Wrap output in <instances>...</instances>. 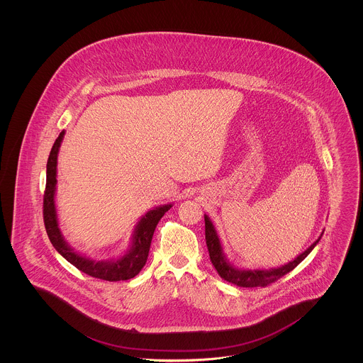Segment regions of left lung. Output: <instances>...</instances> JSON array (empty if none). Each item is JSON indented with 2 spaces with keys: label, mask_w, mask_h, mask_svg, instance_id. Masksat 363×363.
<instances>
[{
  "label": "left lung",
  "mask_w": 363,
  "mask_h": 363,
  "mask_svg": "<svg viewBox=\"0 0 363 363\" xmlns=\"http://www.w3.org/2000/svg\"><path fill=\"white\" fill-rule=\"evenodd\" d=\"M204 220H206V241H207L209 259L212 265L215 267L219 277L225 279V281L237 284L240 287H264L274 283L277 279L284 277L286 274L293 271L301 261L308 257V255L314 249V246L318 243L324 234L323 231L321 235L313 242L305 252H302L293 261H289L284 265L269 268V269H247V268H238L233 262H230V259L225 257L218 231L208 215H204Z\"/></svg>",
  "instance_id": "1"
}]
</instances>
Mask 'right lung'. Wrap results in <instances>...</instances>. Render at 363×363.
<instances>
[{"label": "right lung", "instance_id": "right-lung-1", "mask_svg": "<svg viewBox=\"0 0 363 363\" xmlns=\"http://www.w3.org/2000/svg\"><path fill=\"white\" fill-rule=\"evenodd\" d=\"M65 136V130L60 133L52 145L46 166V190L43 197V219L46 233L52 242L54 249L77 269L92 277H98L108 281L128 280L136 277L143 269L148 259V252L152 241L156 225L162 216L173 207L172 203L150 209L145 215L138 219L133 228L130 245L128 250L117 259H89L84 255L76 252L68 242L65 241L58 223V215L55 207V190H57V159L61 143Z\"/></svg>", "mask_w": 363, "mask_h": 363}]
</instances>
